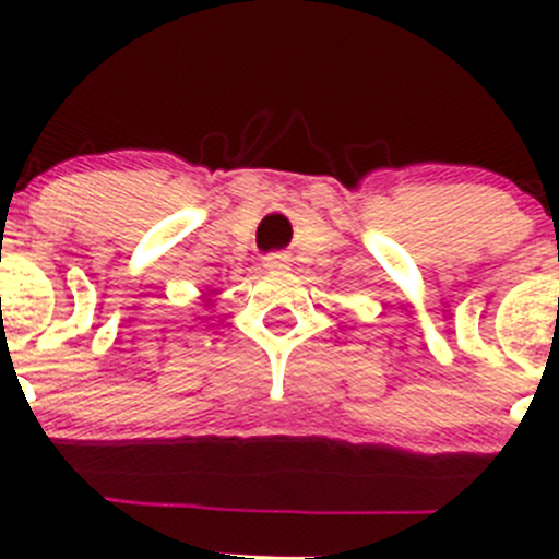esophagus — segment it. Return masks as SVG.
Returning a JSON list of instances; mask_svg holds the SVG:
<instances>
[{"label": "esophagus", "mask_w": 559, "mask_h": 559, "mask_svg": "<svg viewBox=\"0 0 559 559\" xmlns=\"http://www.w3.org/2000/svg\"><path fill=\"white\" fill-rule=\"evenodd\" d=\"M264 267H267V270L289 267V253H281V251L267 253V257H264Z\"/></svg>", "instance_id": "obj_1"}]
</instances>
